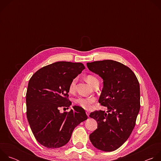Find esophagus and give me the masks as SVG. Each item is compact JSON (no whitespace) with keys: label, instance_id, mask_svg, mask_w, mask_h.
Wrapping results in <instances>:
<instances>
[{"label":"esophagus","instance_id":"34e87169","mask_svg":"<svg viewBox=\"0 0 161 161\" xmlns=\"http://www.w3.org/2000/svg\"><path fill=\"white\" fill-rule=\"evenodd\" d=\"M86 115L88 116V117H89V114H90V112L89 111H86Z\"/></svg>","mask_w":161,"mask_h":161}]
</instances>
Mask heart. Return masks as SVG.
Masks as SVG:
<instances>
[{"label":"heart","instance_id":"obj_1","mask_svg":"<svg viewBox=\"0 0 161 161\" xmlns=\"http://www.w3.org/2000/svg\"><path fill=\"white\" fill-rule=\"evenodd\" d=\"M86 81L87 83L90 85L92 86L97 81H99L96 77H95L93 75H87L85 78ZM76 79H73L69 86V90L70 92H73L75 90L76 86ZM95 102V99L93 97H78L75 99V103L78 104V106H81L83 109H90L92 108V104Z\"/></svg>","mask_w":161,"mask_h":161}]
</instances>
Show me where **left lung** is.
Wrapping results in <instances>:
<instances>
[{
	"mask_svg": "<svg viewBox=\"0 0 161 161\" xmlns=\"http://www.w3.org/2000/svg\"><path fill=\"white\" fill-rule=\"evenodd\" d=\"M86 65L103 78L99 103L111 112L99 110L90 114L98 125L89 138L97 149L112 152L127 141L135 126L140 109L139 81L129 67L117 61H95Z\"/></svg>",
	"mask_w": 161,
	"mask_h": 161,
	"instance_id": "1",
	"label": "left lung"
}]
</instances>
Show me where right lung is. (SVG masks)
<instances>
[{
	"label": "right lung",
	"mask_w": 161,
	"mask_h": 161,
	"mask_svg": "<svg viewBox=\"0 0 161 161\" xmlns=\"http://www.w3.org/2000/svg\"><path fill=\"white\" fill-rule=\"evenodd\" d=\"M85 67L82 63L57 62L44 66L31 78L26 94L27 117L36 140L48 148L69 141L75 128L87 119L85 109L75 106L69 112V86Z\"/></svg>",
	"instance_id": "right-lung-1"
}]
</instances>
